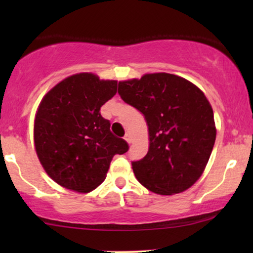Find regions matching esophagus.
<instances>
[{"label": "esophagus", "instance_id": "34e87169", "mask_svg": "<svg viewBox=\"0 0 253 253\" xmlns=\"http://www.w3.org/2000/svg\"><path fill=\"white\" fill-rule=\"evenodd\" d=\"M124 139L126 140V143H127V144H131V141H132V139H131V137H130V134H129V133H126V137H124Z\"/></svg>", "mask_w": 253, "mask_h": 253}]
</instances>
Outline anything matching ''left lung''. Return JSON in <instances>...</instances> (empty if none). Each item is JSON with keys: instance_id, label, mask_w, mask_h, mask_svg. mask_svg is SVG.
<instances>
[{"instance_id": "8db88e82", "label": "left lung", "mask_w": 253, "mask_h": 253, "mask_svg": "<svg viewBox=\"0 0 253 253\" xmlns=\"http://www.w3.org/2000/svg\"><path fill=\"white\" fill-rule=\"evenodd\" d=\"M124 102L145 116L150 147L132 161L138 182L162 196L185 191L202 176L215 143L209 100L191 82L158 72L119 83Z\"/></svg>"}]
</instances>
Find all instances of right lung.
Listing matches in <instances>:
<instances>
[{"label": "right lung", "instance_id": "1", "mask_svg": "<svg viewBox=\"0 0 253 253\" xmlns=\"http://www.w3.org/2000/svg\"><path fill=\"white\" fill-rule=\"evenodd\" d=\"M117 92L116 81L82 72L55 85L34 120V145L48 176L63 188L89 192L105 181L110 161L129 145L114 136L100 114Z\"/></svg>", "mask_w": 253, "mask_h": 253}]
</instances>
